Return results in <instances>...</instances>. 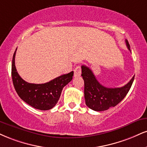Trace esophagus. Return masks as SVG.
I'll return each instance as SVG.
<instances>
[{
    "instance_id": "1",
    "label": "esophagus",
    "mask_w": 147,
    "mask_h": 147,
    "mask_svg": "<svg viewBox=\"0 0 147 147\" xmlns=\"http://www.w3.org/2000/svg\"><path fill=\"white\" fill-rule=\"evenodd\" d=\"M81 67L78 66H77L75 68V70H74V76L75 77H79V76H81Z\"/></svg>"
}]
</instances>
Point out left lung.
Masks as SVG:
<instances>
[{
    "label": "left lung",
    "mask_w": 147,
    "mask_h": 147,
    "mask_svg": "<svg viewBox=\"0 0 147 147\" xmlns=\"http://www.w3.org/2000/svg\"><path fill=\"white\" fill-rule=\"evenodd\" d=\"M128 49L130 45L125 40ZM81 76L84 80V96L86 104L89 108L96 112H101L115 107L121 101L129 91L134 77L126 85L121 88H109L102 86L97 81L91 69L86 66H81Z\"/></svg>",
    "instance_id": "obj_1"
}]
</instances>
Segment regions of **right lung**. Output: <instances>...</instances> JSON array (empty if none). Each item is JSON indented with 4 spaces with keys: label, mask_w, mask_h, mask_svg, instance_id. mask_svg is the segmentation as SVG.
Wrapping results in <instances>:
<instances>
[{
    "label": "right lung",
    "mask_w": 147,
    "mask_h": 147,
    "mask_svg": "<svg viewBox=\"0 0 147 147\" xmlns=\"http://www.w3.org/2000/svg\"><path fill=\"white\" fill-rule=\"evenodd\" d=\"M13 53L11 64V77L16 91L20 98L31 107L40 110H49L55 107L59 99L64 86L72 80L74 72L62 75L49 82L42 84H30L21 78L15 66Z\"/></svg>",
    "instance_id": "right-lung-1"
}]
</instances>
